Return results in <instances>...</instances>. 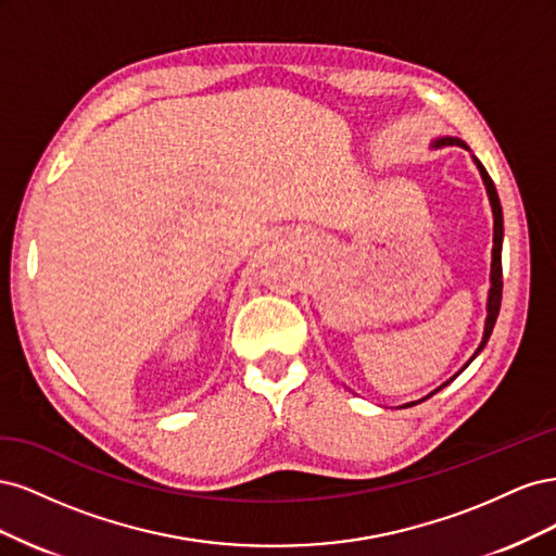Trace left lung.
<instances>
[{
	"mask_svg": "<svg viewBox=\"0 0 556 556\" xmlns=\"http://www.w3.org/2000/svg\"><path fill=\"white\" fill-rule=\"evenodd\" d=\"M431 146L433 148H443V146H459V148H464V150H468L470 153V148L462 141V139H457V137H439V139H433L431 141ZM470 160H473V164L478 166V172H480V178H482V182H484V190H486V197H490V206H492V215H494V248H492V271H490V294H486V317H484V331H482V341H480V345H478V350L473 352V357H470L464 366H462V371L464 368L473 362L480 352L484 350V345H486V341H490V336H492V329H494V325H496V317H498V308H501V292H503V271H501V248H503V211H501V201H498V194H496V188H494V180L490 178V174H486V169L482 166V162L470 153ZM462 371H457L454 374L450 380H445L441 387H435V390L431 392V394H427L425 399H419V401H410V403H403L401 408H410V406H417V403H422V401H427L429 396H433L435 392H441L445 384H450L454 378H457Z\"/></svg>",
	"mask_w": 556,
	"mask_h": 556,
	"instance_id": "8db88e82",
	"label": "left lung"
}]
</instances>
